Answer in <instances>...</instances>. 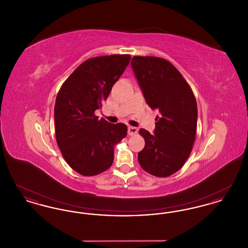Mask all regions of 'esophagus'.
<instances>
[{"label":"esophagus","mask_w":248,"mask_h":248,"mask_svg":"<svg viewBox=\"0 0 248 248\" xmlns=\"http://www.w3.org/2000/svg\"><path fill=\"white\" fill-rule=\"evenodd\" d=\"M138 132H139V129L137 127H134V126L128 127V135L129 136H134V135L138 134Z\"/></svg>","instance_id":"1"}]
</instances>
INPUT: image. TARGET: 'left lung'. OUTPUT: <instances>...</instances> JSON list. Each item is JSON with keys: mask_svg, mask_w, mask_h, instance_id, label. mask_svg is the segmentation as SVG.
<instances>
[{"mask_svg": "<svg viewBox=\"0 0 248 248\" xmlns=\"http://www.w3.org/2000/svg\"><path fill=\"white\" fill-rule=\"evenodd\" d=\"M131 65L147 104L160 112L154 135L140 130L145 147L138 155L139 163L153 176L169 177L186 163L195 141V96L181 73L166 59L136 56Z\"/></svg>", "mask_w": 248, "mask_h": 248, "instance_id": "obj_1", "label": "left lung"}]
</instances>
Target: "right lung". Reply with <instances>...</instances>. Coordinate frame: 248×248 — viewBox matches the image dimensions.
I'll return each instance as SVG.
<instances>
[{"label":"right lung","instance_id":"add662e5","mask_svg":"<svg viewBox=\"0 0 248 248\" xmlns=\"http://www.w3.org/2000/svg\"><path fill=\"white\" fill-rule=\"evenodd\" d=\"M129 55L87 59L60 87L55 104V129L59 150L71 168L95 176L110 167L114 146L127 135L124 124L98 120L113 84L129 64Z\"/></svg>","mask_w":248,"mask_h":248}]
</instances>
